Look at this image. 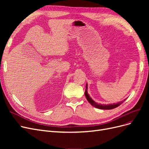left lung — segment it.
<instances>
[{
  "instance_id": "obj_1",
  "label": "left lung",
  "mask_w": 149,
  "mask_h": 149,
  "mask_svg": "<svg viewBox=\"0 0 149 149\" xmlns=\"http://www.w3.org/2000/svg\"><path fill=\"white\" fill-rule=\"evenodd\" d=\"M85 96L86 97L87 100L88 102L94 106V107H96L97 109H114V108L119 106L122 103H123L125 100L124 101H122L120 102H118L117 103H113V104H102L100 103H97L96 102L94 101L93 99L90 97L89 95V94L88 93V83L86 84V90H85Z\"/></svg>"
}]
</instances>
